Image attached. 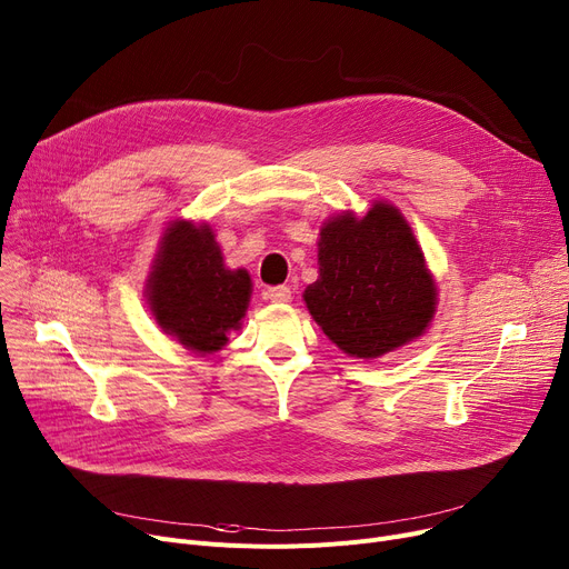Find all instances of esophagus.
<instances>
[{"label":"esophagus","mask_w":569,"mask_h":569,"mask_svg":"<svg viewBox=\"0 0 569 569\" xmlns=\"http://www.w3.org/2000/svg\"><path fill=\"white\" fill-rule=\"evenodd\" d=\"M264 295H267L269 302H277V305L290 302V297H292V292H290L288 286H274V288H269Z\"/></svg>","instance_id":"34e87169"}]
</instances>
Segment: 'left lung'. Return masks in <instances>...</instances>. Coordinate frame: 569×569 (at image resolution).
Instances as JSON below:
<instances>
[{"mask_svg": "<svg viewBox=\"0 0 569 569\" xmlns=\"http://www.w3.org/2000/svg\"><path fill=\"white\" fill-rule=\"evenodd\" d=\"M318 264L305 302L346 355L376 360L427 332L436 281L395 204L376 200L362 219L343 212L322 223Z\"/></svg>", "mask_w": 569, "mask_h": 569, "instance_id": "left-lung-1", "label": "left lung"}]
</instances>
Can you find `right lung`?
I'll return each instance as SVG.
<instances>
[{
	"mask_svg": "<svg viewBox=\"0 0 569 569\" xmlns=\"http://www.w3.org/2000/svg\"><path fill=\"white\" fill-rule=\"evenodd\" d=\"M147 305L161 330L184 348L209 355L228 343L251 300L247 269H228L207 223L172 221L147 279Z\"/></svg>",
	"mask_w": 569,
	"mask_h": 569,
	"instance_id": "add662e5",
	"label": "right lung"
}]
</instances>
